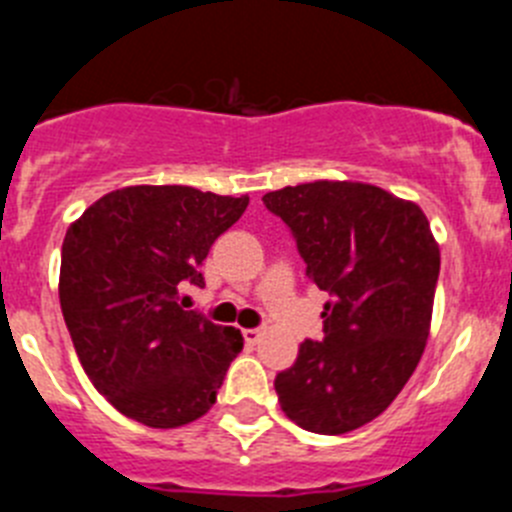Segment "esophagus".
I'll use <instances>...</instances> for the list:
<instances>
[{
  "instance_id": "esophagus-1",
  "label": "esophagus",
  "mask_w": 512,
  "mask_h": 512,
  "mask_svg": "<svg viewBox=\"0 0 512 512\" xmlns=\"http://www.w3.org/2000/svg\"><path fill=\"white\" fill-rule=\"evenodd\" d=\"M261 336H264V330H261V328H246V330H243V341H246L248 346H256V343L261 341Z\"/></svg>"
}]
</instances>
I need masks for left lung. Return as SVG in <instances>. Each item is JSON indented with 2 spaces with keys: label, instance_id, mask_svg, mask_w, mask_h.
<instances>
[{
  "label": "left lung",
  "instance_id": "1",
  "mask_svg": "<svg viewBox=\"0 0 512 512\" xmlns=\"http://www.w3.org/2000/svg\"><path fill=\"white\" fill-rule=\"evenodd\" d=\"M330 295L323 341L300 343L274 390L289 420L323 436L361 428L400 395L423 356L441 253L423 210L359 182L264 194Z\"/></svg>",
  "mask_w": 512,
  "mask_h": 512
}]
</instances>
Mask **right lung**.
<instances>
[{
    "label": "right lung",
    "mask_w": 512,
    "mask_h": 512,
    "mask_svg": "<svg viewBox=\"0 0 512 512\" xmlns=\"http://www.w3.org/2000/svg\"><path fill=\"white\" fill-rule=\"evenodd\" d=\"M248 197L194 187L104 194L66 230L58 297L76 356L122 415L151 428L202 418L215 402L241 330L184 310L202 261Z\"/></svg>",
    "instance_id": "1"
}]
</instances>
